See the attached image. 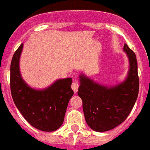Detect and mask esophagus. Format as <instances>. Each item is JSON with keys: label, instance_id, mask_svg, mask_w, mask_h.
I'll return each instance as SVG.
<instances>
[{"label": "esophagus", "instance_id": "34e87169", "mask_svg": "<svg viewBox=\"0 0 150 150\" xmlns=\"http://www.w3.org/2000/svg\"><path fill=\"white\" fill-rule=\"evenodd\" d=\"M79 84L78 81H73L72 84H71V88L73 89L74 92L76 93L78 91V89H79Z\"/></svg>", "mask_w": 150, "mask_h": 150}]
</instances>
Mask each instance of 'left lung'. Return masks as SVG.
<instances>
[{
	"label": "left lung",
	"instance_id": "obj_1",
	"mask_svg": "<svg viewBox=\"0 0 150 150\" xmlns=\"http://www.w3.org/2000/svg\"><path fill=\"white\" fill-rule=\"evenodd\" d=\"M124 50L129 61L128 76L115 87L107 88L80 75L78 94L82 100L86 123L93 130L104 132L122 124L131 112L139 93V76L135 53L127 44Z\"/></svg>",
	"mask_w": 150,
	"mask_h": 150
}]
</instances>
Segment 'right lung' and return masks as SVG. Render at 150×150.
Returning a JSON list of instances; mask_svg holds the SVG:
<instances>
[{"instance_id": "right-lung-1", "label": "right lung", "mask_w": 150, "mask_h": 150, "mask_svg": "<svg viewBox=\"0 0 150 150\" xmlns=\"http://www.w3.org/2000/svg\"><path fill=\"white\" fill-rule=\"evenodd\" d=\"M23 44L11 64V91L15 105L30 125L42 131H55L64 121L68 104L74 92L71 78L59 79L42 91L35 90L21 78L19 61Z\"/></svg>"}]
</instances>
